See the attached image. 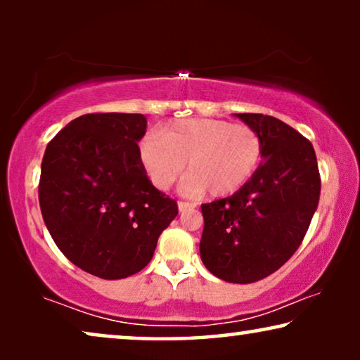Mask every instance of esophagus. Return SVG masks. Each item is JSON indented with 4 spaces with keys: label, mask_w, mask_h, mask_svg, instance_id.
<instances>
[{
    "label": "esophagus",
    "mask_w": 360,
    "mask_h": 360,
    "mask_svg": "<svg viewBox=\"0 0 360 360\" xmlns=\"http://www.w3.org/2000/svg\"><path fill=\"white\" fill-rule=\"evenodd\" d=\"M193 208H195L193 203H188V201H179L180 213H184V211H188V210H193Z\"/></svg>",
    "instance_id": "1"
}]
</instances>
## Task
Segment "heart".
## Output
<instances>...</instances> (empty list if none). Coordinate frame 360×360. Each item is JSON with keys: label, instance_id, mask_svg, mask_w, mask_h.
I'll use <instances>...</instances> for the list:
<instances>
[{"label": "heart", "instance_id": "heart-1", "mask_svg": "<svg viewBox=\"0 0 360 360\" xmlns=\"http://www.w3.org/2000/svg\"><path fill=\"white\" fill-rule=\"evenodd\" d=\"M264 141L254 127L224 120L190 117L167 122L139 141V159L152 185L169 190L188 167L186 195L239 191L262 164Z\"/></svg>", "mask_w": 360, "mask_h": 360}]
</instances>
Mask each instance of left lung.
<instances>
[{
  "instance_id": "left-lung-1",
  "label": "left lung",
  "mask_w": 360,
  "mask_h": 360,
  "mask_svg": "<svg viewBox=\"0 0 360 360\" xmlns=\"http://www.w3.org/2000/svg\"><path fill=\"white\" fill-rule=\"evenodd\" d=\"M264 141V164L239 191L201 205L200 255L229 283H252L278 270L300 248L318 208L321 179L307 137L274 116L236 115Z\"/></svg>"
}]
</instances>
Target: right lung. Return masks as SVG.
<instances>
[{
  "label": "right lung",
  "instance_id": "1",
  "mask_svg": "<svg viewBox=\"0 0 360 360\" xmlns=\"http://www.w3.org/2000/svg\"><path fill=\"white\" fill-rule=\"evenodd\" d=\"M144 115L91 112L47 144L39 205L53 243L85 272L126 278L150 262L179 206L152 185L137 142Z\"/></svg>",
  "mask_w": 360,
  "mask_h": 360
}]
</instances>
